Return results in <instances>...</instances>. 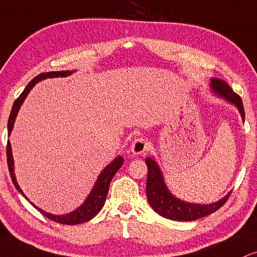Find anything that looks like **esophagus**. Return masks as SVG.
<instances>
[{
  "mask_svg": "<svg viewBox=\"0 0 257 257\" xmlns=\"http://www.w3.org/2000/svg\"><path fill=\"white\" fill-rule=\"evenodd\" d=\"M148 148H150V144H148L147 140L139 138L137 140L133 141L131 146V152L134 154V156H140V154L146 152Z\"/></svg>",
  "mask_w": 257,
  "mask_h": 257,
  "instance_id": "1",
  "label": "esophagus"
}]
</instances>
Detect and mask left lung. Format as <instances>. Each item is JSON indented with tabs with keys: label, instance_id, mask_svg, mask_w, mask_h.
Segmentation results:
<instances>
[{
	"label": "left lung",
	"instance_id": "1",
	"mask_svg": "<svg viewBox=\"0 0 257 257\" xmlns=\"http://www.w3.org/2000/svg\"><path fill=\"white\" fill-rule=\"evenodd\" d=\"M212 93L219 98L225 99L230 104L234 105L239 111L240 117L244 122V107L242 99L238 94L231 89L224 80L218 78H212L209 83ZM146 165L148 169L147 183H146V195L148 203L151 207L162 217L175 221H191L196 219L203 218L209 215L211 213L218 211L220 207L226 202L230 193L225 195L222 199L212 203H193L188 201L181 200L176 197L169 190L168 185L164 181V176L160 170L158 163L154 158L147 157Z\"/></svg>",
	"mask_w": 257,
	"mask_h": 257
}]
</instances>
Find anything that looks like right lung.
<instances>
[{
    "instance_id": "right-lung-1",
    "label": "right lung",
    "mask_w": 257,
    "mask_h": 257,
    "mask_svg": "<svg viewBox=\"0 0 257 257\" xmlns=\"http://www.w3.org/2000/svg\"><path fill=\"white\" fill-rule=\"evenodd\" d=\"M74 73V70H61V72H48V73H42L39 75H37L35 79L31 80V82L26 86V88L24 89L23 93L20 94V97L14 101L13 107H12L11 111V116H9L8 119V135H11L12 131H13V126L15 123V118H17L18 112H19L21 105H23L24 100L26 99L27 95L31 92V89L36 86L37 82L42 81V80L45 79H50V78H66V76L72 75ZM123 157L118 156L116 157L115 159L111 162L109 165H106L105 168L101 170V172L99 174L97 181L94 182L93 188L92 190L89 191V194L86 197V200L80 205L78 208L74 209L73 212L67 213V214H51V213H48L45 211H43L42 208L37 207L35 203L30 202L31 205L35 207L36 209L42 213L43 215H45L46 218H49L50 220H54L56 222H60V224H64V225H76V224H81V222H86L88 220H91L92 218H94L95 215L100 212V209L103 208L105 200H106L107 196V191H109V187H110V182L112 179L113 176L116 175V172L118 171L123 164ZM7 163H8V169H9V174H11V178L13 184L17 188V190L23 195L25 199H27V196L25 195L24 191L21 190V188L19 187L17 182V177H15L14 174V159H13V153H12V146L11 142L8 141L7 144Z\"/></svg>"
}]
</instances>
